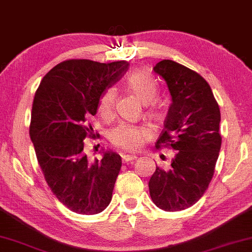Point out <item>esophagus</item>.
Here are the masks:
<instances>
[{"mask_svg":"<svg viewBox=\"0 0 252 252\" xmlns=\"http://www.w3.org/2000/svg\"><path fill=\"white\" fill-rule=\"evenodd\" d=\"M122 159L123 161H126V162H128V161H132L137 159V157L135 154H122Z\"/></svg>","mask_w":252,"mask_h":252,"instance_id":"obj_1","label":"esophagus"}]
</instances>
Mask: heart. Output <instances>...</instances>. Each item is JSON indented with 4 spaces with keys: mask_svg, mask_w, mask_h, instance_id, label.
<instances>
[{
    "mask_svg": "<svg viewBox=\"0 0 252 252\" xmlns=\"http://www.w3.org/2000/svg\"><path fill=\"white\" fill-rule=\"evenodd\" d=\"M126 85L143 103H149L145 109V114L149 119L160 122L163 117V110L161 106L153 101L159 92L157 80L150 73L143 70H136L126 77ZM116 89L108 87L100 95L98 101V112L102 117L112 115L114 106L116 101ZM147 132L143 126H133V124L121 123L112 129L108 133V139L113 145L126 151H135L142 145L146 138Z\"/></svg>",
    "mask_w": 252,
    "mask_h": 252,
    "instance_id": "b5f03b06",
    "label": "heart"
}]
</instances>
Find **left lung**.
<instances>
[{
    "label": "left lung",
    "mask_w": 252,
    "mask_h": 252,
    "mask_svg": "<svg viewBox=\"0 0 252 252\" xmlns=\"http://www.w3.org/2000/svg\"><path fill=\"white\" fill-rule=\"evenodd\" d=\"M166 80L172 105L157 149L175 150L170 167H158L149 182L151 198L167 212L192 206L212 180L221 147L220 108L209 83L180 63L163 60L153 68Z\"/></svg>",
    "instance_id": "obj_1"
}]
</instances>
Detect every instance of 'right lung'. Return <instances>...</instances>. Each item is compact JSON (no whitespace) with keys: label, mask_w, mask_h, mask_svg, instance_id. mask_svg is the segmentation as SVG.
<instances>
[{"label":"right lung","mask_w":252,"mask_h":252,"mask_svg":"<svg viewBox=\"0 0 252 252\" xmlns=\"http://www.w3.org/2000/svg\"><path fill=\"white\" fill-rule=\"evenodd\" d=\"M128 65L66 60L46 73L35 92L30 137L47 184L72 212L100 213L112 200L122 159L107 151L101 161H87L84 139L94 133L86 117L95 115L100 95Z\"/></svg>","instance_id":"right-lung-1"}]
</instances>
